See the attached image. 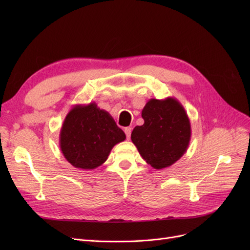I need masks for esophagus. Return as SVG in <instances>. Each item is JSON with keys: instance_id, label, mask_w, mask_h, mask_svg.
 Returning <instances> with one entry per match:
<instances>
[{"instance_id": "obj_1", "label": "esophagus", "mask_w": 250, "mask_h": 250, "mask_svg": "<svg viewBox=\"0 0 250 250\" xmlns=\"http://www.w3.org/2000/svg\"><path fill=\"white\" fill-rule=\"evenodd\" d=\"M131 130H132V128H130V127H126V128H124V132H125V134H126V138H127L128 140H130Z\"/></svg>"}]
</instances>
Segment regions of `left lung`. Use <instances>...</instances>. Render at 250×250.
I'll list each match as a JSON object with an SVG mask.
<instances>
[{
    "mask_svg": "<svg viewBox=\"0 0 250 250\" xmlns=\"http://www.w3.org/2000/svg\"><path fill=\"white\" fill-rule=\"evenodd\" d=\"M144 124L134 127L131 141L154 169L175 164L191 140V124L183 105L173 97L150 99L142 110Z\"/></svg>",
    "mask_w": 250,
    "mask_h": 250,
    "instance_id": "left-lung-1",
    "label": "left lung"
}]
</instances>
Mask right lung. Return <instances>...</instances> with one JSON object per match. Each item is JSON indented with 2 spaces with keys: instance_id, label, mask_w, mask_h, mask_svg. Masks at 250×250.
<instances>
[{
  "instance_id": "right-lung-1",
  "label": "right lung",
  "mask_w": 250,
  "mask_h": 250,
  "mask_svg": "<svg viewBox=\"0 0 250 250\" xmlns=\"http://www.w3.org/2000/svg\"><path fill=\"white\" fill-rule=\"evenodd\" d=\"M126 139L109 113L95 102L78 104L67 113L59 134L60 150L75 168L93 170L101 166L113 146Z\"/></svg>"
}]
</instances>
